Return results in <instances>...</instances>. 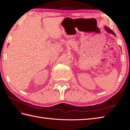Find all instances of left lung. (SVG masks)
Here are the masks:
<instances>
[{
  "instance_id": "8db88e82",
  "label": "left lung",
  "mask_w": 130,
  "mask_h": 130,
  "mask_svg": "<svg viewBox=\"0 0 130 130\" xmlns=\"http://www.w3.org/2000/svg\"><path fill=\"white\" fill-rule=\"evenodd\" d=\"M105 30L107 31V32H108V33H109V34H113V35H115V36H116V35H115V34L114 33V32L113 31H112L111 30H110L109 29H108L107 27H106V26H105Z\"/></svg>"
}]
</instances>
